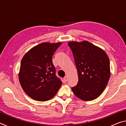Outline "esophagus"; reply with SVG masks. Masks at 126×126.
Returning a JSON list of instances; mask_svg holds the SVG:
<instances>
[{
  "label": "esophagus",
  "mask_w": 126,
  "mask_h": 126,
  "mask_svg": "<svg viewBox=\"0 0 126 126\" xmlns=\"http://www.w3.org/2000/svg\"><path fill=\"white\" fill-rule=\"evenodd\" d=\"M63 80H64V82H66L68 80V78H67V76L64 77V78H63Z\"/></svg>",
  "instance_id": "1"
}]
</instances>
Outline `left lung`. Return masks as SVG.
<instances>
[{
    "instance_id": "left-lung-1",
    "label": "left lung",
    "mask_w": 126,
    "mask_h": 126,
    "mask_svg": "<svg viewBox=\"0 0 126 126\" xmlns=\"http://www.w3.org/2000/svg\"><path fill=\"white\" fill-rule=\"evenodd\" d=\"M78 76L77 84L72 88L83 101H92L104 91L110 78V59L101 48L87 41L70 42Z\"/></svg>"
}]
</instances>
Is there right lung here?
I'll return each mask as SVG.
<instances>
[{
  "label": "right lung",
  "instance_id": "1",
  "mask_svg": "<svg viewBox=\"0 0 126 126\" xmlns=\"http://www.w3.org/2000/svg\"><path fill=\"white\" fill-rule=\"evenodd\" d=\"M62 44L42 43L23 57L19 80L23 91L33 99L47 101L56 94L62 82L55 74L52 62L54 52Z\"/></svg>",
  "mask_w": 126,
  "mask_h": 126
}]
</instances>
